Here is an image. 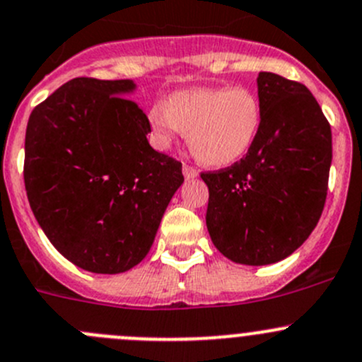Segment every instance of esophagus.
<instances>
[{
	"instance_id": "esophagus-1",
	"label": "esophagus",
	"mask_w": 362,
	"mask_h": 362,
	"mask_svg": "<svg viewBox=\"0 0 362 362\" xmlns=\"http://www.w3.org/2000/svg\"><path fill=\"white\" fill-rule=\"evenodd\" d=\"M182 171H184V177L187 178V180H191V178L198 177V171H196L192 166H187V164H185L184 170H182Z\"/></svg>"
}]
</instances>
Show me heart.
<instances>
[{"mask_svg":"<svg viewBox=\"0 0 362 362\" xmlns=\"http://www.w3.org/2000/svg\"><path fill=\"white\" fill-rule=\"evenodd\" d=\"M153 141L168 148L187 131L192 156L224 168L249 152L262 125V107L247 88H191L156 104L148 113Z\"/></svg>","mask_w":362,"mask_h":362,"instance_id":"heart-1","label":"heart"}]
</instances>
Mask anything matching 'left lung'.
Instances as JSON below:
<instances>
[{"label": "left lung", "instance_id": "8db88e82", "mask_svg": "<svg viewBox=\"0 0 362 362\" xmlns=\"http://www.w3.org/2000/svg\"><path fill=\"white\" fill-rule=\"evenodd\" d=\"M262 125L244 159L202 173L214 245L242 265H269L304 244L322 216L332 163L331 125L304 84L259 72Z\"/></svg>", "mask_w": 362, "mask_h": 362}]
</instances>
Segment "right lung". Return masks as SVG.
Returning <instances> with one entry per match:
<instances>
[{
	"label": "right lung",
	"instance_id": "add662e5",
	"mask_svg": "<svg viewBox=\"0 0 362 362\" xmlns=\"http://www.w3.org/2000/svg\"><path fill=\"white\" fill-rule=\"evenodd\" d=\"M132 79L77 77L30 115L24 185L51 244L95 274L138 265L184 182L182 164L150 146Z\"/></svg>",
	"mask_w": 362,
	"mask_h": 362
}]
</instances>
